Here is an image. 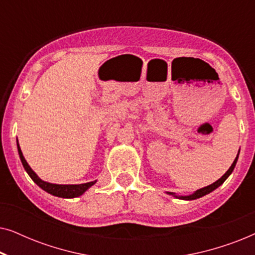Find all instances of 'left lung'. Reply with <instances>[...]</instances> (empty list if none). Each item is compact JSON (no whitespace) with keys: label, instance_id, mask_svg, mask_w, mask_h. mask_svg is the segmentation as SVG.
Listing matches in <instances>:
<instances>
[{"label":"left lung","instance_id":"8db88e82","mask_svg":"<svg viewBox=\"0 0 255 255\" xmlns=\"http://www.w3.org/2000/svg\"><path fill=\"white\" fill-rule=\"evenodd\" d=\"M238 156H239V153H238V154H237L235 161H233L231 167H230V168L228 169V172H226V173L224 174V175H223V176L221 177V179L217 180V181H216V182H214L212 184H210V186H207V187H204V188H201V189H198V190L195 191L194 194L187 195V196H177V195H175L174 193H167V194L173 195L174 197L180 198V200H186V201L196 200V198H200V197H202V196H205V195L210 194L211 191H214L215 189H217V188H218L219 186H222V184L224 183V181H225L226 179H228V177H229L230 175H231V173L233 172V169H235V167H236V163H237V161H238Z\"/></svg>","mask_w":255,"mask_h":255}]
</instances>
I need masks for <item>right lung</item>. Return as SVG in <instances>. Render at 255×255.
Instances as JSON below:
<instances>
[{
  "label": "right lung",
  "mask_w": 255,
  "mask_h": 255,
  "mask_svg": "<svg viewBox=\"0 0 255 255\" xmlns=\"http://www.w3.org/2000/svg\"><path fill=\"white\" fill-rule=\"evenodd\" d=\"M17 149H18V154H19L20 161H22L24 169L26 170V173L29 174V176L32 179L33 182L36 183L37 186H39L41 189L46 191V193L53 195V196L62 197V198L79 197V196H81L82 194H85L90 187L94 186V184L96 183V181H92V182L81 183V184H55V183L46 182V181L41 180L40 177L33 172L32 168L29 166V163L26 162V160H25V158H24V155L22 153V149H20V147H19L18 139H17Z\"/></svg>",
  "instance_id": "1"
}]
</instances>
